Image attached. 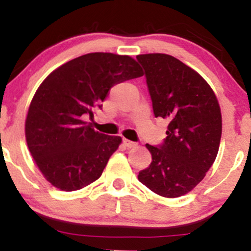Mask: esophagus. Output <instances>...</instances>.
Wrapping results in <instances>:
<instances>
[{"label": "esophagus", "instance_id": "esophagus-1", "mask_svg": "<svg viewBox=\"0 0 251 251\" xmlns=\"http://www.w3.org/2000/svg\"><path fill=\"white\" fill-rule=\"evenodd\" d=\"M123 143H124V145H125L126 148H128V149L135 148V146H137V143H134V142H131V140H128V139H125V138H124V139H123Z\"/></svg>", "mask_w": 251, "mask_h": 251}]
</instances>
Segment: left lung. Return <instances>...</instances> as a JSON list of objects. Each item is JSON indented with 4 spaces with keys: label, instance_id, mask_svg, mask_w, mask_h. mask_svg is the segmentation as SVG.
<instances>
[{
    "label": "left lung",
    "instance_id": "1",
    "mask_svg": "<svg viewBox=\"0 0 251 251\" xmlns=\"http://www.w3.org/2000/svg\"><path fill=\"white\" fill-rule=\"evenodd\" d=\"M154 117L169 120L162 145L138 179L154 194L176 198L203 180L217 157L222 135L220 103L197 72L168 54H142Z\"/></svg>",
    "mask_w": 251,
    "mask_h": 251
}]
</instances>
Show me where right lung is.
I'll return each mask as SVG.
<instances>
[{"instance_id":"1","label":"right lung","mask_w":251,"mask_h":251,"mask_svg":"<svg viewBox=\"0 0 251 251\" xmlns=\"http://www.w3.org/2000/svg\"><path fill=\"white\" fill-rule=\"evenodd\" d=\"M128 55L89 53L63 63L37 88L25 119V140L37 168L53 186L75 191L96 181L122 144L85 118L117 83L143 76Z\"/></svg>"}]
</instances>
